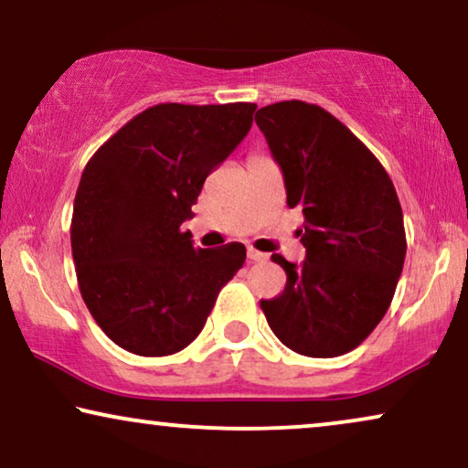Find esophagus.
Wrapping results in <instances>:
<instances>
[{"mask_svg":"<svg viewBox=\"0 0 468 468\" xmlns=\"http://www.w3.org/2000/svg\"><path fill=\"white\" fill-rule=\"evenodd\" d=\"M247 258L251 260V261H266L268 260V253H261V251H258V249L249 247L247 249Z\"/></svg>","mask_w":468,"mask_h":468,"instance_id":"34e87169","label":"esophagus"}]
</instances>
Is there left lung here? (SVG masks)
I'll list each match as a JSON object with an SVG mask.
<instances>
[{"instance_id": "8db88e82", "label": "left lung", "mask_w": 468, "mask_h": 468, "mask_svg": "<svg viewBox=\"0 0 468 468\" xmlns=\"http://www.w3.org/2000/svg\"><path fill=\"white\" fill-rule=\"evenodd\" d=\"M255 123L283 170L287 207H300L306 260L274 253L287 274L261 300L271 330L309 357L356 349L392 303L407 253L394 183L368 146L335 114L300 100L260 108Z\"/></svg>"}]
</instances>
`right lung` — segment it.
<instances>
[{
    "label": "right lung",
    "instance_id": "add662e5",
    "mask_svg": "<svg viewBox=\"0 0 468 468\" xmlns=\"http://www.w3.org/2000/svg\"><path fill=\"white\" fill-rule=\"evenodd\" d=\"M255 108L151 106L82 170L69 226L76 279L95 324L130 354L187 347L245 264V245L196 249L181 226L207 176L251 130Z\"/></svg>",
    "mask_w": 468,
    "mask_h": 468
}]
</instances>
